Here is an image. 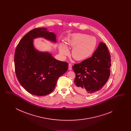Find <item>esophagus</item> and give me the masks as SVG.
Returning a JSON list of instances; mask_svg holds the SVG:
<instances>
[{"label": "esophagus", "instance_id": "obj_1", "mask_svg": "<svg viewBox=\"0 0 131 131\" xmlns=\"http://www.w3.org/2000/svg\"><path fill=\"white\" fill-rule=\"evenodd\" d=\"M69 70H72V66L71 64H69Z\"/></svg>", "mask_w": 131, "mask_h": 131}]
</instances>
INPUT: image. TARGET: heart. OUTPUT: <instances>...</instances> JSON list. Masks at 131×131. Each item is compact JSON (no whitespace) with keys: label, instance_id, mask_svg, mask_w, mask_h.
Wrapping results in <instances>:
<instances>
[{"label":"heart","instance_id":"b5f03b06","mask_svg":"<svg viewBox=\"0 0 131 131\" xmlns=\"http://www.w3.org/2000/svg\"><path fill=\"white\" fill-rule=\"evenodd\" d=\"M96 43L95 38L89 37L88 35L82 33L75 34L71 39L66 40V44L73 48L72 55L78 61L84 60L90 56L95 49ZM59 50L63 57L70 53L67 46L64 43L59 45Z\"/></svg>","mask_w":131,"mask_h":131}]
</instances>
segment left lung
Wrapping results in <instances>:
<instances>
[{
	"label": "left lung",
	"instance_id": "8db88e82",
	"mask_svg": "<svg viewBox=\"0 0 131 131\" xmlns=\"http://www.w3.org/2000/svg\"><path fill=\"white\" fill-rule=\"evenodd\" d=\"M111 67L109 50L106 44L101 42L92 57L73 66L75 73V90L85 95L99 91L109 79Z\"/></svg>",
	"mask_w": 131,
	"mask_h": 131
}]
</instances>
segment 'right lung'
Masks as SVG:
<instances>
[{
    "label": "right lung",
    "mask_w": 131,
    "mask_h": 131,
    "mask_svg": "<svg viewBox=\"0 0 131 131\" xmlns=\"http://www.w3.org/2000/svg\"><path fill=\"white\" fill-rule=\"evenodd\" d=\"M44 38L56 42V36L46 28H37L22 38L15 50L14 63L17 78L29 93L45 96L54 89L59 77L68 68L66 62L57 60L48 52H41L33 46V39Z\"/></svg>",
    "instance_id": "right-lung-1"
}]
</instances>
